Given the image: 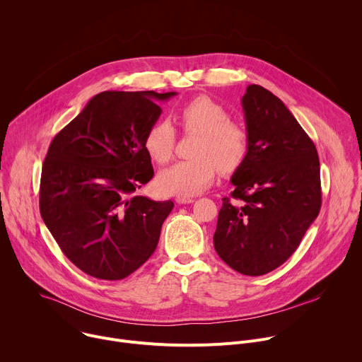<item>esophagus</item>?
I'll return each instance as SVG.
<instances>
[{
  "label": "esophagus",
  "instance_id": "1",
  "mask_svg": "<svg viewBox=\"0 0 362 362\" xmlns=\"http://www.w3.org/2000/svg\"><path fill=\"white\" fill-rule=\"evenodd\" d=\"M176 202L179 204H187V203H193L194 202V197H190V196H177L176 197Z\"/></svg>",
  "mask_w": 362,
  "mask_h": 362
}]
</instances>
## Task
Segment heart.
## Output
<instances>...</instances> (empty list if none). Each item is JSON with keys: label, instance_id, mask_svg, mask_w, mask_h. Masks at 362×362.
<instances>
[{"label": "heart", "instance_id": "1", "mask_svg": "<svg viewBox=\"0 0 362 362\" xmlns=\"http://www.w3.org/2000/svg\"><path fill=\"white\" fill-rule=\"evenodd\" d=\"M176 120L185 133H194L192 153L194 158L176 162L158 176L162 192L177 196H194L208 189L218 168L236 170L246 159L249 137L242 126L230 120L229 113L209 97H196L177 110ZM176 141L175 127L169 120L151 123L143 139L148 156L160 165L170 160Z\"/></svg>", "mask_w": 362, "mask_h": 362}]
</instances>
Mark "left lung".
I'll list each match as a JSON object with an SVG mask.
<instances>
[{"instance_id":"left-lung-1","label":"left lung","mask_w":362,"mask_h":362,"mask_svg":"<svg viewBox=\"0 0 362 362\" xmlns=\"http://www.w3.org/2000/svg\"><path fill=\"white\" fill-rule=\"evenodd\" d=\"M249 151L223 197L214 245L239 274L265 275L298 249L321 209L320 158L284 103L262 86L242 97Z\"/></svg>"}]
</instances>
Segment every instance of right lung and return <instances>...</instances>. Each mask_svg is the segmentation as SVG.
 Wrapping results in <instances>:
<instances>
[{"label":"right lung","mask_w":362,"mask_h":362,"mask_svg":"<svg viewBox=\"0 0 362 362\" xmlns=\"http://www.w3.org/2000/svg\"><path fill=\"white\" fill-rule=\"evenodd\" d=\"M175 91L95 94L51 141L40 182V214L63 253L84 274L124 279L158 246L173 202L134 194L154 175L144 150L156 101Z\"/></svg>","instance_id":"1"}]
</instances>
